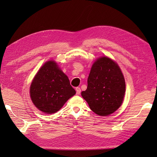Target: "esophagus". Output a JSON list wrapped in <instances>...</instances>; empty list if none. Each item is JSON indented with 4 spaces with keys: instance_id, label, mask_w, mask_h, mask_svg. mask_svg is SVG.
<instances>
[{
    "instance_id": "esophagus-1",
    "label": "esophagus",
    "mask_w": 157,
    "mask_h": 157,
    "mask_svg": "<svg viewBox=\"0 0 157 157\" xmlns=\"http://www.w3.org/2000/svg\"><path fill=\"white\" fill-rule=\"evenodd\" d=\"M75 90H76V93H77V94H80V93H81V89L79 88V87H77V88H75Z\"/></svg>"
}]
</instances>
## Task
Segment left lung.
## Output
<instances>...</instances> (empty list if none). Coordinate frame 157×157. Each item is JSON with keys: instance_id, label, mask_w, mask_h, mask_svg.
<instances>
[{"instance_id": "obj_1", "label": "left lung", "mask_w": 157, "mask_h": 157, "mask_svg": "<svg viewBox=\"0 0 157 157\" xmlns=\"http://www.w3.org/2000/svg\"><path fill=\"white\" fill-rule=\"evenodd\" d=\"M125 82L121 69L114 61L102 56L93 63L88 78V87L82 96L92 111L107 116L121 105Z\"/></svg>"}]
</instances>
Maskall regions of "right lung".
<instances>
[{"mask_svg":"<svg viewBox=\"0 0 157 157\" xmlns=\"http://www.w3.org/2000/svg\"><path fill=\"white\" fill-rule=\"evenodd\" d=\"M29 93L33 104L40 111L52 114L59 111L76 92L57 63L49 61L36 74Z\"/></svg>","mask_w":157,"mask_h":157,"instance_id":"add662e5","label":"right lung"}]
</instances>
